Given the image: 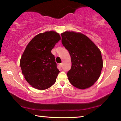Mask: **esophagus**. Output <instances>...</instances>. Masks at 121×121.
<instances>
[{
  "mask_svg": "<svg viewBox=\"0 0 121 121\" xmlns=\"http://www.w3.org/2000/svg\"><path fill=\"white\" fill-rule=\"evenodd\" d=\"M62 65H63V63H60V64H59V65H60V66L61 67H62Z\"/></svg>",
  "mask_w": 121,
  "mask_h": 121,
  "instance_id": "obj_1",
  "label": "esophagus"
}]
</instances>
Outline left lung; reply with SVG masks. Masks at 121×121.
Instances as JSON below:
<instances>
[{
  "label": "left lung",
  "instance_id": "obj_1",
  "mask_svg": "<svg viewBox=\"0 0 121 121\" xmlns=\"http://www.w3.org/2000/svg\"><path fill=\"white\" fill-rule=\"evenodd\" d=\"M61 35L63 45L71 57V69L67 73L69 81L79 89L91 87L101 74L103 67L101 51L83 34L65 31Z\"/></svg>",
  "mask_w": 121,
  "mask_h": 121
}]
</instances>
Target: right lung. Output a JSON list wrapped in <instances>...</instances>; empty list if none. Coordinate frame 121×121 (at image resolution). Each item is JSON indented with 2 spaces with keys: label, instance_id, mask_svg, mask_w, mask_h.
Masks as SVG:
<instances>
[{
  "label": "right lung",
  "instance_id": "add662e5",
  "mask_svg": "<svg viewBox=\"0 0 121 121\" xmlns=\"http://www.w3.org/2000/svg\"><path fill=\"white\" fill-rule=\"evenodd\" d=\"M61 39L56 31L38 34L30 40L20 59L24 78L32 87L43 90L56 83L60 71L51 50Z\"/></svg>",
  "mask_w": 121,
  "mask_h": 121
}]
</instances>
